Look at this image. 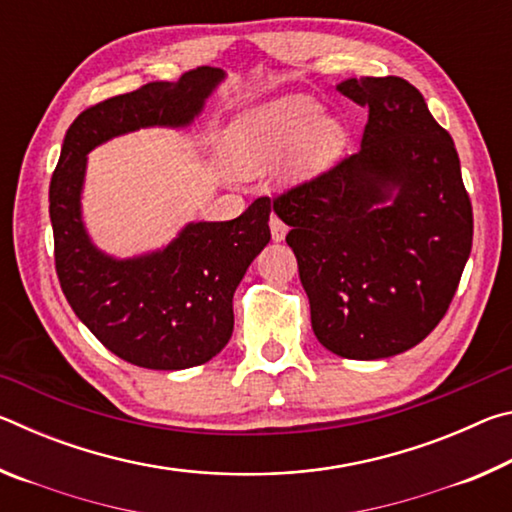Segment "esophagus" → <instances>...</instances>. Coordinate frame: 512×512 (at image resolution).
Masks as SVG:
<instances>
[{"instance_id":"esophagus-1","label":"esophagus","mask_w":512,"mask_h":512,"mask_svg":"<svg viewBox=\"0 0 512 512\" xmlns=\"http://www.w3.org/2000/svg\"><path fill=\"white\" fill-rule=\"evenodd\" d=\"M268 225H271V235L275 241H282L284 237H287V223H284L280 216L277 214H271V219H268Z\"/></svg>"}]
</instances>
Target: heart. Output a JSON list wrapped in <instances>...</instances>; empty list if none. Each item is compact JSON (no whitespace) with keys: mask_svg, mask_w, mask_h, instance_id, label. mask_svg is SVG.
Returning a JSON list of instances; mask_svg holds the SVG:
<instances>
[{"mask_svg":"<svg viewBox=\"0 0 512 512\" xmlns=\"http://www.w3.org/2000/svg\"><path fill=\"white\" fill-rule=\"evenodd\" d=\"M318 115V101L302 94L248 108L225 133V160L239 173H259L284 162L291 178L314 176L339 158L345 144L339 121Z\"/></svg>","mask_w":512,"mask_h":512,"instance_id":"b5f03b06","label":"heart"}]
</instances>
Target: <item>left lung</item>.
<instances>
[{
  "mask_svg": "<svg viewBox=\"0 0 512 512\" xmlns=\"http://www.w3.org/2000/svg\"><path fill=\"white\" fill-rule=\"evenodd\" d=\"M339 92L368 108L361 149L277 194L311 329L345 359H386L427 339L472 250V203L452 137L400 76Z\"/></svg>",
  "mask_w": 512,
  "mask_h": 512,
  "instance_id": "8db88e82",
  "label": "left lung"
}]
</instances>
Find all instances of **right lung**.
<instances>
[{
  "instance_id": "add662e5",
  "label": "right lung",
  "mask_w": 512,
  "mask_h": 512,
  "mask_svg": "<svg viewBox=\"0 0 512 512\" xmlns=\"http://www.w3.org/2000/svg\"><path fill=\"white\" fill-rule=\"evenodd\" d=\"M221 69L196 67L178 83H146L85 108L65 135L49 185L56 275L83 325L133 366L183 370L216 357L232 336V296L268 239L266 196L232 221L192 223L160 253L106 257L81 221L85 155L144 126H183L203 108Z\"/></svg>"
}]
</instances>
